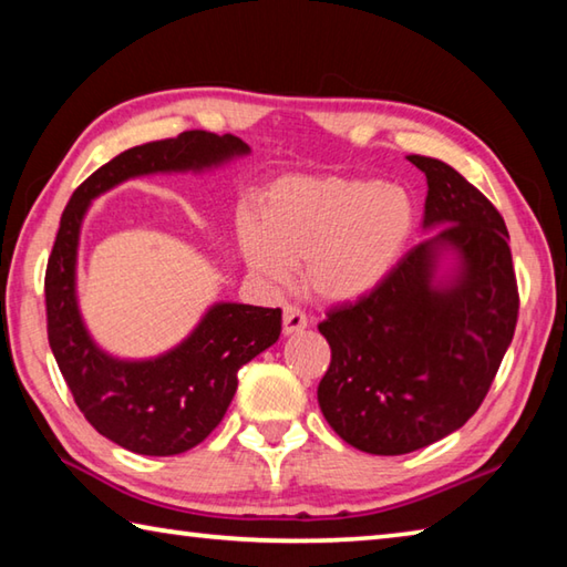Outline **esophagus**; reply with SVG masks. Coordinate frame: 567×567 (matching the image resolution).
<instances>
[{
  "label": "esophagus",
  "mask_w": 567,
  "mask_h": 567,
  "mask_svg": "<svg viewBox=\"0 0 567 567\" xmlns=\"http://www.w3.org/2000/svg\"><path fill=\"white\" fill-rule=\"evenodd\" d=\"M309 326V319L306 313L299 309V306L286 303L284 306V333H299Z\"/></svg>",
  "instance_id": "1"
}]
</instances>
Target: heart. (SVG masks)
Here are the masks:
<instances>
[{"mask_svg":"<svg viewBox=\"0 0 567 567\" xmlns=\"http://www.w3.org/2000/svg\"><path fill=\"white\" fill-rule=\"evenodd\" d=\"M415 221L411 194L371 178H289L261 218L246 216L241 251L268 286L289 284L301 264L303 289L321 301H353L393 271Z\"/></svg>","mask_w":567,"mask_h":567,"instance_id":"heart-1","label":"heart"}]
</instances>
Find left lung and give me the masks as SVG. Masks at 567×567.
Returning <instances> with one entry per match:
<instances>
[{"instance_id":"obj_1","label":"left lung","mask_w":567,"mask_h":567,"mask_svg":"<svg viewBox=\"0 0 567 567\" xmlns=\"http://www.w3.org/2000/svg\"><path fill=\"white\" fill-rule=\"evenodd\" d=\"M425 174L423 226H439L361 299L326 313L331 365L323 419L363 453L403 455L458 431L491 391L518 323L508 228L453 166L411 154ZM460 254L449 285L440 256Z\"/></svg>"}]
</instances>
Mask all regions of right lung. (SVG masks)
Instances as JSON below:
<instances>
[{
	"label": "right lung",
	"mask_w": 567,
	"mask_h": 567,
	"mask_svg": "<svg viewBox=\"0 0 567 567\" xmlns=\"http://www.w3.org/2000/svg\"><path fill=\"white\" fill-rule=\"evenodd\" d=\"M246 152L241 138L204 128L126 148L76 188L59 221L44 274L49 346L84 419L132 453L178 455L202 443L234 399L238 369L278 341L281 309L218 303L166 355L138 363L116 361L96 349L79 319V226L89 202L124 178L204 168Z\"/></svg>",
	"instance_id": "1"
}]
</instances>
